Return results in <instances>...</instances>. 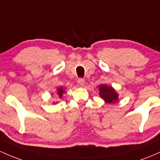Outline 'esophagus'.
Masks as SVG:
<instances>
[{"label": "esophagus", "mask_w": 160, "mask_h": 160, "mask_svg": "<svg viewBox=\"0 0 160 160\" xmlns=\"http://www.w3.org/2000/svg\"><path fill=\"white\" fill-rule=\"evenodd\" d=\"M78 82L80 86H83L84 83H85V80L82 78H80V79H78Z\"/></svg>", "instance_id": "obj_1"}]
</instances>
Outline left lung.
<instances>
[{"label": "left lung", "mask_w": 160, "mask_h": 160, "mask_svg": "<svg viewBox=\"0 0 160 160\" xmlns=\"http://www.w3.org/2000/svg\"><path fill=\"white\" fill-rule=\"evenodd\" d=\"M99 95L106 103L114 104L119 100V95L111 86L101 84L98 86Z\"/></svg>", "instance_id": "obj_1"}]
</instances>
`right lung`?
Wrapping results in <instances>:
<instances>
[{
	"mask_svg": "<svg viewBox=\"0 0 160 160\" xmlns=\"http://www.w3.org/2000/svg\"><path fill=\"white\" fill-rule=\"evenodd\" d=\"M65 92V89L62 86V87H58L57 88V90H56V95L59 97V98H62V96H63V94ZM58 102H52L53 104H56Z\"/></svg>",
	"mask_w": 160,
	"mask_h": 160,
	"instance_id": "1",
	"label": "right lung"
}]
</instances>
